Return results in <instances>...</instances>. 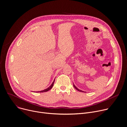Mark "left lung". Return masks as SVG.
Masks as SVG:
<instances>
[{
  "label": "left lung",
  "instance_id": "1",
  "mask_svg": "<svg viewBox=\"0 0 127 127\" xmlns=\"http://www.w3.org/2000/svg\"><path fill=\"white\" fill-rule=\"evenodd\" d=\"M73 87H74V88H75V89H76V90H77V91H79V92H84V91H82V90H80L78 89V88H77V87H76V86H75V85H74V84H73Z\"/></svg>",
  "mask_w": 127,
  "mask_h": 127
}]
</instances>
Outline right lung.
I'll return each instance as SVG.
<instances>
[{
  "instance_id": "obj_1",
  "label": "right lung",
  "mask_w": 127,
  "mask_h": 127,
  "mask_svg": "<svg viewBox=\"0 0 127 127\" xmlns=\"http://www.w3.org/2000/svg\"><path fill=\"white\" fill-rule=\"evenodd\" d=\"M54 82H55V79H54V82H53V83L52 84V85H51L49 88H48L47 89H45V90H43V91H38V92H40V93H41V92H47V91H49V90H51V89H52V88L53 87V85H54Z\"/></svg>"
}]
</instances>
